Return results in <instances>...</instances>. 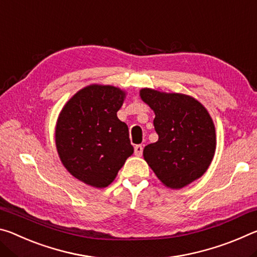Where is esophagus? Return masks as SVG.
<instances>
[{
  "label": "esophagus",
  "instance_id": "1",
  "mask_svg": "<svg viewBox=\"0 0 257 257\" xmlns=\"http://www.w3.org/2000/svg\"><path fill=\"white\" fill-rule=\"evenodd\" d=\"M135 154H136L137 156H142V154H143V146L142 145L135 146Z\"/></svg>",
  "mask_w": 257,
  "mask_h": 257
}]
</instances>
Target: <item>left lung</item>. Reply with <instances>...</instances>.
I'll use <instances>...</instances> for the list:
<instances>
[{
    "label": "left lung",
    "mask_w": 257,
    "mask_h": 257,
    "mask_svg": "<svg viewBox=\"0 0 257 257\" xmlns=\"http://www.w3.org/2000/svg\"><path fill=\"white\" fill-rule=\"evenodd\" d=\"M141 97L155 113L159 141L143 154L156 177L172 189L202 177L215 152V128L206 108L184 94L144 88Z\"/></svg>",
    "instance_id": "left-lung-1"
}]
</instances>
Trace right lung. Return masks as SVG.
Masks as SVG:
<instances>
[{"mask_svg": "<svg viewBox=\"0 0 257 257\" xmlns=\"http://www.w3.org/2000/svg\"><path fill=\"white\" fill-rule=\"evenodd\" d=\"M123 98L116 87L90 85L69 99L56 123L55 144L63 165L96 188L110 185L134 153L128 125L116 116Z\"/></svg>", "mask_w": 257, "mask_h": 257, "instance_id": "add662e5", "label": "right lung"}]
</instances>
